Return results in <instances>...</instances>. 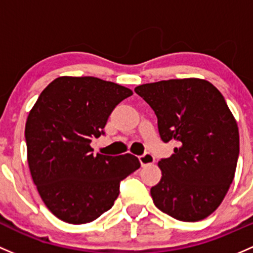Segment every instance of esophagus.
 <instances>
[{
    "mask_svg": "<svg viewBox=\"0 0 253 253\" xmlns=\"http://www.w3.org/2000/svg\"><path fill=\"white\" fill-rule=\"evenodd\" d=\"M139 160H140V163H141L142 167L145 166H148V165H152L153 162H155V157H153L151 153L146 152L144 155L139 156Z\"/></svg>",
    "mask_w": 253,
    "mask_h": 253,
    "instance_id": "esophagus-1",
    "label": "esophagus"
}]
</instances>
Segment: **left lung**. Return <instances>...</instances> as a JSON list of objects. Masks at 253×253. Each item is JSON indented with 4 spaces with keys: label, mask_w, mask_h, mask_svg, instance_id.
<instances>
[{
    "label": "left lung",
    "mask_w": 253,
    "mask_h": 253,
    "mask_svg": "<svg viewBox=\"0 0 253 253\" xmlns=\"http://www.w3.org/2000/svg\"><path fill=\"white\" fill-rule=\"evenodd\" d=\"M135 92L155 112L162 141L175 144L158 162L153 204L181 222L205 219L222 204L238 165V124L223 95L196 78L144 84Z\"/></svg>",
    "instance_id": "1"
}]
</instances>
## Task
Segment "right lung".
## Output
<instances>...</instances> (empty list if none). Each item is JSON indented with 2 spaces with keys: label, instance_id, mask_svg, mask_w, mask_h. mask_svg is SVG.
Segmentation results:
<instances>
[{
  "label": "right lung",
  "instance_id": "add662e5",
  "mask_svg": "<svg viewBox=\"0 0 253 253\" xmlns=\"http://www.w3.org/2000/svg\"><path fill=\"white\" fill-rule=\"evenodd\" d=\"M130 88L93 77H59L28 116L25 141L31 178L46 207L61 220L85 224L114 205L137 157L93 155L91 141Z\"/></svg>",
  "mask_w": 253,
  "mask_h": 253
}]
</instances>
